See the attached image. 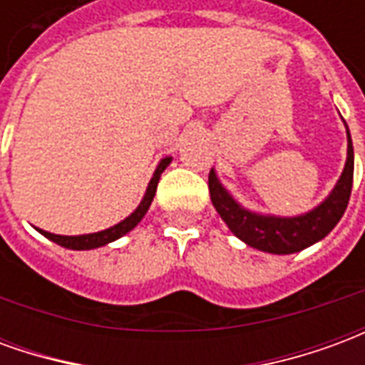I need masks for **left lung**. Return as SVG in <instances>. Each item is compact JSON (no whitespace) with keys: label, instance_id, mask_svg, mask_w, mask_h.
Returning <instances> with one entry per match:
<instances>
[{"label":"left lung","instance_id":"left-lung-1","mask_svg":"<svg viewBox=\"0 0 365 365\" xmlns=\"http://www.w3.org/2000/svg\"><path fill=\"white\" fill-rule=\"evenodd\" d=\"M344 127L348 150H346L344 170L338 178L336 185L319 205L313 207L307 213L295 215V217L266 215L246 209L232 197V193L219 180L215 168H211V174H209L211 201H213L217 213L221 215L222 221L227 222L230 232L240 238L245 245L269 254L301 252L327 237L342 219L346 207H348L350 193H352L354 146L346 120Z\"/></svg>","mask_w":365,"mask_h":365}]
</instances>
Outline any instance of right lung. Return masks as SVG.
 Instances as JSON below:
<instances>
[{
    "label": "right lung",
    "mask_w": 365,
    "mask_h": 365,
    "mask_svg": "<svg viewBox=\"0 0 365 365\" xmlns=\"http://www.w3.org/2000/svg\"><path fill=\"white\" fill-rule=\"evenodd\" d=\"M170 162H172V156H164V158L160 160L158 166L154 170V174H152L150 182H148V187H146V193H144L143 201L138 203L133 213L128 215L127 219H123L117 225H113L109 229L103 230H97V232H88V235H74V237H66V235H54V232H46L43 229H36L43 237H46L52 242H56V245L64 246L68 250H93V248H101V246H107L109 242H115L117 238L125 237L127 232L135 229L138 222L143 221V217L146 215V211L150 209V203L154 195H156V187H158L160 182V175L162 172L170 166Z\"/></svg>",
    "instance_id": "obj_1"
}]
</instances>
